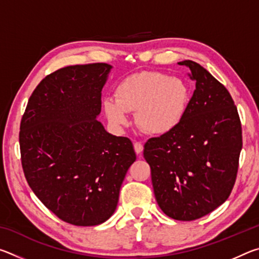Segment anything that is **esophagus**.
Returning <instances> with one entry per match:
<instances>
[{
  "label": "esophagus",
  "mask_w": 259,
  "mask_h": 259,
  "mask_svg": "<svg viewBox=\"0 0 259 259\" xmlns=\"http://www.w3.org/2000/svg\"><path fill=\"white\" fill-rule=\"evenodd\" d=\"M134 147H135V152L137 153V154H142V152H143V150H144V146H143V144L142 143H139V142H136L135 144H134Z\"/></svg>",
  "instance_id": "1"
}]
</instances>
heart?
Returning a JSON list of instances; mask_svg holds the SVG:
<instances>
[{"label":"heart","instance_id":"heart-1","mask_svg":"<svg viewBox=\"0 0 259 259\" xmlns=\"http://www.w3.org/2000/svg\"><path fill=\"white\" fill-rule=\"evenodd\" d=\"M190 91L176 76L144 71L122 80L115 89V99L104 102L109 122L116 128L128 125L129 113L140 129L154 136L171 133L185 115Z\"/></svg>","mask_w":259,"mask_h":259}]
</instances>
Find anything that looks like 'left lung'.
<instances>
[{"mask_svg": "<svg viewBox=\"0 0 259 259\" xmlns=\"http://www.w3.org/2000/svg\"><path fill=\"white\" fill-rule=\"evenodd\" d=\"M195 90L176 129L148 139L144 157L151 166L156 202L177 221H194L229 198L238 174L242 130L226 88L192 60Z\"/></svg>", "mask_w": 259, "mask_h": 259, "instance_id": "left-lung-1", "label": "left lung"}]
</instances>
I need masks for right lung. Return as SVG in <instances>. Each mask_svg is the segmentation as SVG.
I'll use <instances>...</instances> for the list:
<instances>
[{
    "label": "right lung",
    "mask_w": 259,
    "mask_h": 259,
    "mask_svg": "<svg viewBox=\"0 0 259 259\" xmlns=\"http://www.w3.org/2000/svg\"><path fill=\"white\" fill-rule=\"evenodd\" d=\"M112 66L60 68L40 82L20 122L21 164L29 187L61 221L95 226L115 211L136 161L133 143L97 120Z\"/></svg>",
    "instance_id": "right-lung-1"
}]
</instances>
